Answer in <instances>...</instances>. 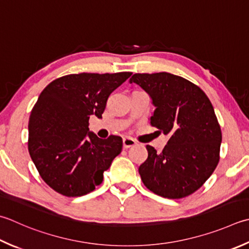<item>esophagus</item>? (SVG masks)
I'll return each instance as SVG.
<instances>
[{
	"mask_svg": "<svg viewBox=\"0 0 249 249\" xmlns=\"http://www.w3.org/2000/svg\"><path fill=\"white\" fill-rule=\"evenodd\" d=\"M135 144H136V141L131 137H124L123 138V145H124L125 149L134 147Z\"/></svg>",
	"mask_w": 249,
	"mask_h": 249,
	"instance_id": "esophagus-1",
	"label": "esophagus"
}]
</instances>
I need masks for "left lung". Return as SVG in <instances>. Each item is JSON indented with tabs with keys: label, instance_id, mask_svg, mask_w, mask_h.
<instances>
[{
	"label": "left lung",
	"instance_id": "left-lung-1",
	"mask_svg": "<svg viewBox=\"0 0 249 249\" xmlns=\"http://www.w3.org/2000/svg\"><path fill=\"white\" fill-rule=\"evenodd\" d=\"M129 83L152 99L151 125L170 136L160 153L147 145L148 159L138 169L143 184L166 198L194 193L219 162L222 135L211 100L192 82L167 72L136 73Z\"/></svg>",
	"mask_w": 249,
	"mask_h": 249
}]
</instances>
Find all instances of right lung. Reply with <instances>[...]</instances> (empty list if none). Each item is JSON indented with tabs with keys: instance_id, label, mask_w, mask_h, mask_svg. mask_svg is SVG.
<instances>
[{
	"instance_id": "add662e5",
	"label": "right lung",
	"mask_w": 249,
	"mask_h": 249,
	"mask_svg": "<svg viewBox=\"0 0 249 249\" xmlns=\"http://www.w3.org/2000/svg\"><path fill=\"white\" fill-rule=\"evenodd\" d=\"M131 72L79 73L50 83L29 119L28 149L42 179L65 196L94 191L121 153L123 140L89 131L90 115L101 119L111 92Z\"/></svg>"
}]
</instances>
